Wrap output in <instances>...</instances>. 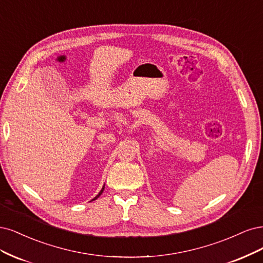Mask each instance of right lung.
Listing matches in <instances>:
<instances>
[{"instance_id": "obj_1", "label": "right lung", "mask_w": 263, "mask_h": 263, "mask_svg": "<svg viewBox=\"0 0 263 263\" xmlns=\"http://www.w3.org/2000/svg\"><path fill=\"white\" fill-rule=\"evenodd\" d=\"M104 189H105V184H104V187H103V189H101V190H100V192H99V193H98V194H97V196H96V197H95V198H94V199H92V200H96V199H97V198H98V197H99V196H100V194H101V193H103V191H104Z\"/></svg>"}]
</instances>
